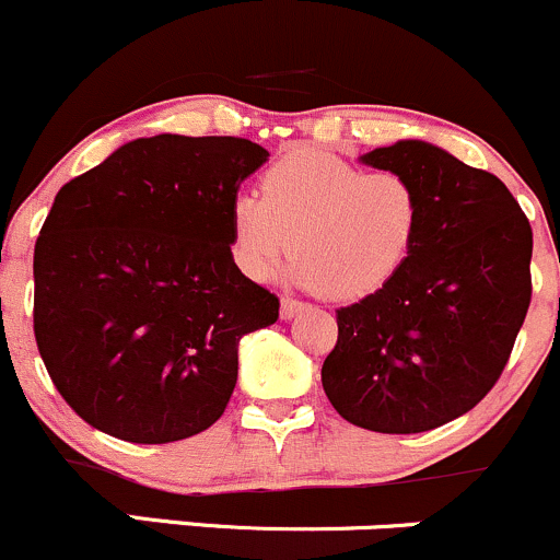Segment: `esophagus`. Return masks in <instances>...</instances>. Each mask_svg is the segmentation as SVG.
Listing matches in <instances>:
<instances>
[{"label": "esophagus", "mask_w": 560, "mask_h": 560, "mask_svg": "<svg viewBox=\"0 0 560 560\" xmlns=\"http://www.w3.org/2000/svg\"><path fill=\"white\" fill-rule=\"evenodd\" d=\"M302 310H304V304L299 302V299H291V296H282L280 299V318L282 320L296 318V315L302 313Z\"/></svg>", "instance_id": "1"}]
</instances>
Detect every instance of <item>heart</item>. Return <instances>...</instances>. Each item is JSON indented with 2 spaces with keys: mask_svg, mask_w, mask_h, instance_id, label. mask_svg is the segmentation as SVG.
Returning a JSON list of instances; mask_svg holds the SVG:
<instances>
[{
  "mask_svg": "<svg viewBox=\"0 0 560 560\" xmlns=\"http://www.w3.org/2000/svg\"><path fill=\"white\" fill-rule=\"evenodd\" d=\"M258 194L229 207L232 261L264 280L288 250L291 278L350 302L380 291L407 261L423 221V196L399 170H364L326 151H291L269 164Z\"/></svg>",
  "mask_w": 560,
  "mask_h": 560,
  "instance_id": "obj_1",
  "label": "heart"
}]
</instances>
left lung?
Returning a JSON list of instances; mask_svg holds the SVG:
<instances>
[{"instance_id": "1", "label": "left lung", "mask_w": 560, "mask_h": 560, "mask_svg": "<svg viewBox=\"0 0 560 560\" xmlns=\"http://www.w3.org/2000/svg\"><path fill=\"white\" fill-rule=\"evenodd\" d=\"M364 164L405 172L423 221L399 272L337 310L323 390L353 425L420 434L499 383L532 304V223L499 177L429 142L377 148Z\"/></svg>"}]
</instances>
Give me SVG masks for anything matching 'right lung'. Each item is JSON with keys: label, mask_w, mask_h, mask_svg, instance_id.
<instances>
[{"label": "right lung", "mask_w": 560, "mask_h": 560, "mask_svg": "<svg viewBox=\"0 0 560 560\" xmlns=\"http://www.w3.org/2000/svg\"><path fill=\"white\" fill-rule=\"evenodd\" d=\"M267 155L242 137H142L56 194L34 245V339L85 423L164 445L221 418L240 339L280 315L229 247V207Z\"/></svg>", "instance_id": "1"}]
</instances>
